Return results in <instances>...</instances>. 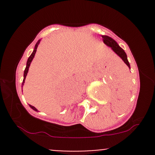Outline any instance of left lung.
<instances>
[{"label":"left lung","mask_w":155,"mask_h":155,"mask_svg":"<svg viewBox=\"0 0 155 155\" xmlns=\"http://www.w3.org/2000/svg\"><path fill=\"white\" fill-rule=\"evenodd\" d=\"M102 37H103V40H104V43H105L107 46H109V47L112 48V49L113 50V51H115V52L116 53V54H118L121 59H122L123 61L127 65L128 68L130 69V64L127 60V54L125 51H124V49L120 47V46H118V43H116V41L114 40L112 38H111V37H108V36H106V35L102 36Z\"/></svg>","instance_id":"left-lung-1"}]
</instances>
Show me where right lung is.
<instances>
[{
	"label": "right lung",
	"mask_w": 155,
	"mask_h": 155,
	"mask_svg": "<svg viewBox=\"0 0 155 155\" xmlns=\"http://www.w3.org/2000/svg\"><path fill=\"white\" fill-rule=\"evenodd\" d=\"M40 40H38V41H37V43H36V45H35V47H34V51H33L32 54H31V56H30V57L28 58V61H27V64H26V68H25V71H24V79H23L22 85H24V83H25V80L26 76H27L28 73L29 67H30V65H31V61H32L33 58H34V55H35V53H36V51H37V46H38L39 43H40ZM29 106H30V107H31V109H34V111H37V109H36V108L34 107H33V106H31V105H29Z\"/></svg>",
	"instance_id": "1"
}]
</instances>
